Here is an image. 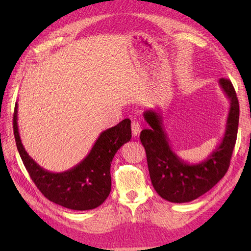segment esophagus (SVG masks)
<instances>
[{
  "instance_id": "1",
  "label": "esophagus",
  "mask_w": 251,
  "mask_h": 251,
  "mask_svg": "<svg viewBox=\"0 0 251 251\" xmlns=\"http://www.w3.org/2000/svg\"><path fill=\"white\" fill-rule=\"evenodd\" d=\"M131 131H132V135H134V136H138L140 134L141 127H140L139 123H138L137 121L131 122Z\"/></svg>"
}]
</instances>
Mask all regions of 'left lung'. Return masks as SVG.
<instances>
[{"mask_svg": "<svg viewBox=\"0 0 251 251\" xmlns=\"http://www.w3.org/2000/svg\"><path fill=\"white\" fill-rule=\"evenodd\" d=\"M219 85L230 99L226 132L216 150L201 163H186L173 151L164 130L161 111L148 110L143 113L150 127L141 131L140 140L146 150L152 184L164 200L172 202L194 201L215 186L227 172L237 137L239 104L230 79L222 77Z\"/></svg>", "mask_w": 251, "mask_h": 251, "instance_id": "obj_1", "label": "left lung"}]
</instances>
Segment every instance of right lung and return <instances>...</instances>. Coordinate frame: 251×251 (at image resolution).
<instances>
[{
  "instance_id": "1",
  "label": "right lung",
  "mask_w": 251,
  "mask_h": 251,
  "mask_svg": "<svg viewBox=\"0 0 251 251\" xmlns=\"http://www.w3.org/2000/svg\"><path fill=\"white\" fill-rule=\"evenodd\" d=\"M18 104L14 110V135L20 157L37 189L47 200L72 210L100 206L111 191V162L117 150L131 138L130 120L102 131L81 163L63 173H50L34 162L21 143L17 124Z\"/></svg>"
}]
</instances>
